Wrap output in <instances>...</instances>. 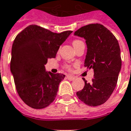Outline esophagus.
Instances as JSON below:
<instances>
[{"mask_svg": "<svg viewBox=\"0 0 131 131\" xmlns=\"http://www.w3.org/2000/svg\"><path fill=\"white\" fill-rule=\"evenodd\" d=\"M67 78L69 80H70V81H73V80H74V79H75V77H73V76H71V75H67Z\"/></svg>", "mask_w": 131, "mask_h": 131, "instance_id": "34e87169", "label": "esophagus"}]
</instances>
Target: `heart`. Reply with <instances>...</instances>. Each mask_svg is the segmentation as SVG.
I'll return each instance as SVG.
<instances>
[{"label": "heart", "instance_id": "1", "mask_svg": "<svg viewBox=\"0 0 131 131\" xmlns=\"http://www.w3.org/2000/svg\"><path fill=\"white\" fill-rule=\"evenodd\" d=\"M83 42L81 41V40H74V42H73V46H77V45H78V44H79V43H82ZM66 68L68 69H70V67L69 66H66Z\"/></svg>", "mask_w": 131, "mask_h": 131}]
</instances>
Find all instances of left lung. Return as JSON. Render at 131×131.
Returning <instances> with one entry per match:
<instances>
[{
	"label": "left lung",
	"instance_id": "left-lung-1",
	"mask_svg": "<svg viewBox=\"0 0 131 131\" xmlns=\"http://www.w3.org/2000/svg\"><path fill=\"white\" fill-rule=\"evenodd\" d=\"M74 36L83 38L87 46L84 67L93 69L94 79L77 95L89 106H99L110 98L115 89L121 71V50L118 40L110 30L100 24H91L80 28Z\"/></svg>",
	"mask_w": 131,
	"mask_h": 131
}]
</instances>
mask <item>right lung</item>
Returning a JSON list of instances; mask_svg holds the SVG:
<instances>
[{"label": "right lung", "mask_w": 131, "mask_h": 131, "mask_svg": "<svg viewBox=\"0 0 131 131\" xmlns=\"http://www.w3.org/2000/svg\"><path fill=\"white\" fill-rule=\"evenodd\" d=\"M72 31L57 34L36 25L21 31L12 47L10 71L16 89L25 104L34 109H43L56 97L60 82L65 75L52 74L45 64L56 56L60 46Z\"/></svg>", "instance_id": "obj_1"}]
</instances>
